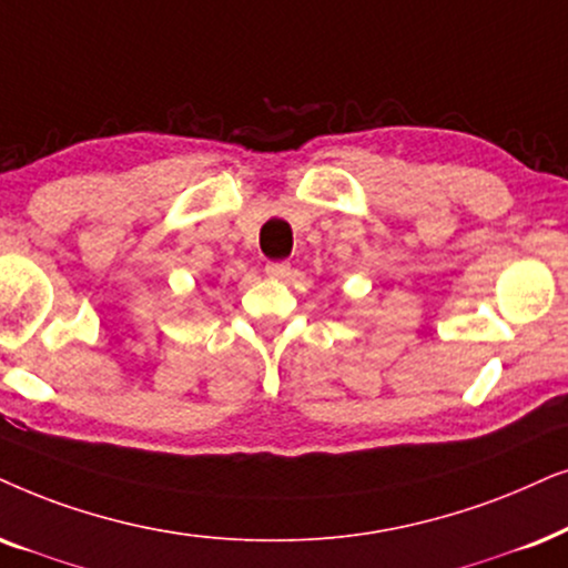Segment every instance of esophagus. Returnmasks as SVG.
Listing matches in <instances>:
<instances>
[{"label": "esophagus", "instance_id": "obj_1", "mask_svg": "<svg viewBox=\"0 0 568 568\" xmlns=\"http://www.w3.org/2000/svg\"><path fill=\"white\" fill-rule=\"evenodd\" d=\"M290 271H292V266L286 261H271V263H266V274L271 278H286V276H290Z\"/></svg>", "mask_w": 568, "mask_h": 568}]
</instances>
